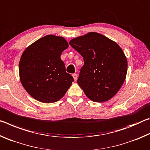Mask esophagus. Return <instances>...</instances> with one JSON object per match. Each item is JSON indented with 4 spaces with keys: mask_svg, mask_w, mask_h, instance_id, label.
<instances>
[{
    "mask_svg": "<svg viewBox=\"0 0 150 150\" xmlns=\"http://www.w3.org/2000/svg\"><path fill=\"white\" fill-rule=\"evenodd\" d=\"M72 76H73V79H74V80L75 81L77 80V75L76 74V73H74V74H73Z\"/></svg>",
    "mask_w": 150,
    "mask_h": 150,
    "instance_id": "34e87169",
    "label": "esophagus"
}]
</instances>
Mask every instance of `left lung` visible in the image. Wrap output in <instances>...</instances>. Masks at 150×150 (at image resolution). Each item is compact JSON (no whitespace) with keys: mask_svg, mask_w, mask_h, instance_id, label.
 I'll return each mask as SVG.
<instances>
[{"mask_svg":"<svg viewBox=\"0 0 150 150\" xmlns=\"http://www.w3.org/2000/svg\"><path fill=\"white\" fill-rule=\"evenodd\" d=\"M69 44L84 59L79 86L94 102L110 100L126 79L128 62L122 48L113 40L93 32L72 39Z\"/></svg>","mask_w":150,"mask_h":150,"instance_id":"8db88e82","label":"left lung"}]
</instances>
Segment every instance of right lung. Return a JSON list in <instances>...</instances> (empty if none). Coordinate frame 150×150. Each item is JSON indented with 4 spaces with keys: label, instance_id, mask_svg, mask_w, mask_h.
Instances as JSON below:
<instances>
[{
    "label": "right lung",
    "instance_id": "right-lung-1",
    "mask_svg": "<svg viewBox=\"0 0 150 150\" xmlns=\"http://www.w3.org/2000/svg\"><path fill=\"white\" fill-rule=\"evenodd\" d=\"M69 47L64 38L47 35L30 45L19 62L20 79L28 93L44 103L57 102L65 95L74 79L66 73L61 59Z\"/></svg>",
    "mask_w": 150,
    "mask_h": 150
}]
</instances>
